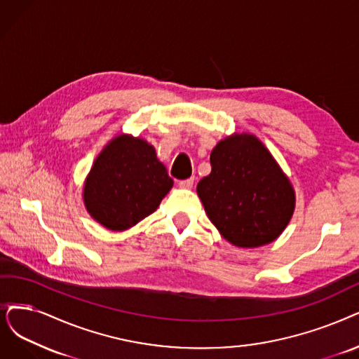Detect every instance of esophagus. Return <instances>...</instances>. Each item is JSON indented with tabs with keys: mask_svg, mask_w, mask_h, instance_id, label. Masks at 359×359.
I'll use <instances>...</instances> for the list:
<instances>
[{
	"mask_svg": "<svg viewBox=\"0 0 359 359\" xmlns=\"http://www.w3.org/2000/svg\"><path fill=\"white\" fill-rule=\"evenodd\" d=\"M193 184H194V178H187V180L178 181V185L181 189H191Z\"/></svg>",
	"mask_w": 359,
	"mask_h": 359,
	"instance_id": "obj_1",
	"label": "esophagus"
}]
</instances>
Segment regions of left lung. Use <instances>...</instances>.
Here are the masks:
<instances>
[{
    "label": "left lung",
    "instance_id": "obj_1",
    "mask_svg": "<svg viewBox=\"0 0 359 359\" xmlns=\"http://www.w3.org/2000/svg\"><path fill=\"white\" fill-rule=\"evenodd\" d=\"M210 166L197 194L224 238L238 248L274 241L292 218L294 191L266 147L249 134L225 138Z\"/></svg>",
    "mask_w": 359,
    "mask_h": 359
}]
</instances>
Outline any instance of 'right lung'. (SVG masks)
Returning <instances> with one entry per match:
<instances>
[{"mask_svg":"<svg viewBox=\"0 0 359 359\" xmlns=\"http://www.w3.org/2000/svg\"><path fill=\"white\" fill-rule=\"evenodd\" d=\"M172 178L154 147L133 137H116L95 159L83 187L91 217L122 231L149 217L172 189Z\"/></svg>","mask_w":359,"mask_h":359,"instance_id":"obj_1","label":"right lung"}]
</instances>
